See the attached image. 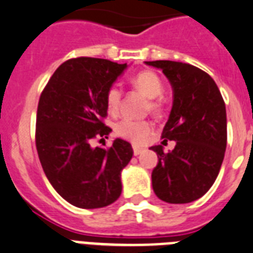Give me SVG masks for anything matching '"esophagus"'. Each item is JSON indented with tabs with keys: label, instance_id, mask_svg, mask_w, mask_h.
<instances>
[{
	"label": "esophagus",
	"instance_id": "1",
	"mask_svg": "<svg viewBox=\"0 0 253 253\" xmlns=\"http://www.w3.org/2000/svg\"><path fill=\"white\" fill-rule=\"evenodd\" d=\"M143 152H144V149H143V148L136 147V145H135V147H133V155H135V156L141 155V153H143Z\"/></svg>",
	"mask_w": 253,
	"mask_h": 253
}]
</instances>
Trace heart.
<instances>
[{
  "mask_svg": "<svg viewBox=\"0 0 253 253\" xmlns=\"http://www.w3.org/2000/svg\"><path fill=\"white\" fill-rule=\"evenodd\" d=\"M131 83L136 89L152 98L149 102V108L152 112H157L160 109V104L155 98L159 97L162 93V83L159 75L153 71L145 70L141 73L136 74L132 78ZM122 102V91L117 85H113L108 89L105 96L106 109L109 113L116 114L118 113ZM114 131L118 136L131 141L133 144H143L148 139V136L152 132V125L148 121H137L131 120V118H123L117 123L114 127Z\"/></svg>",
  "mask_w": 253,
  "mask_h": 253,
  "instance_id": "heart-1",
  "label": "heart"
}]
</instances>
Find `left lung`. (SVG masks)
Wrapping results in <instances>:
<instances>
[{
  "mask_svg": "<svg viewBox=\"0 0 253 253\" xmlns=\"http://www.w3.org/2000/svg\"><path fill=\"white\" fill-rule=\"evenodd\" d=\"M162 70L173 88V106L164 141L174 140L173 151L153 145L159 162L152 171L157 198L170 204L200 199L214 183L227 141L226 106L217 84L198 67L175 61H149Z\"/></svg>",
  "mask_w": 253,
  "mask_h": 253,
  "instance_id": "obj_1",
  "label": "left lung"
}]
</instances>
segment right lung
Here are the masks:
<instances>
[{"label":"right lung","mask_w":253,"mask_h":253,"mask_svg":"<svg viewBox=\"0 0 253 253\" xmlns=\"http://www.w3.org/2000/svg\"><path fill=\"white\" fill-rule=\"evenodd\" d=\"M127 63L102 58L69 59L55 70L41 93L36 148L45 175L70 204L83 209L108 207L121 196V173L132 159L128 141L117 137L109 149L92 148L106 137V92Z\"/></svg>","instance_id":"1"}]
</instances>
